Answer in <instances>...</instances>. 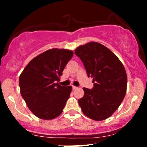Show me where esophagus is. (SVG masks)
I'll return each instance as SVG.
<instances>
[{
    "label": "esophagus",
    "instance_id": "1",
    "mask_svg": "<svg viewBox=\"0 0 147 147\" xmlns=\"http://www.w3.org/2000/svg\"><path fill=\"white\" fill-rule=\"evenodd\" d=\"M72 88H73V90H76V89H77L78 88L77 86H72Z\"/></svg>",
    "mask_w": 147,
    "mask_h": 147
}]
</instances>
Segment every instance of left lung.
<instances>
[{
  "label": "left lung",
  "instance_id": "1",
  "mask_svg": "<svg viewBox=\"0 0 147 147\" xmlns=\"http://www.w3.org/2000/svg\"><path fill=\"white\" fill-rule=\"evenodd\" d=\"M75 53L83 62L88 77L92 78V89L84 88L78 100L83 113L95 121L110 117L125 97L127 75L118 57L97 42L79 45Z\"/></svg>",
  "mask_w": 147,
  "mask_h": 147
}]
</instances>
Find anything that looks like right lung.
<instances>
[{
  "instance_id": "right-lung-1",
  "label": "right lung",
  "mask_w": 147,
  "mask_h": 147,
  "mask_svg": "<svg viewBox=\"0 0 147 147\" xmlns=\"http://www.w3.org/2000/svg\"><path fill=\"white\" fill-rule=\"evenodd\" d=\"M73 55L67 49H50L32 59L20 75L21 95L37 117L48 120L61 114L72 88L57 82Z\"/></svg>"
}]
</instances>
